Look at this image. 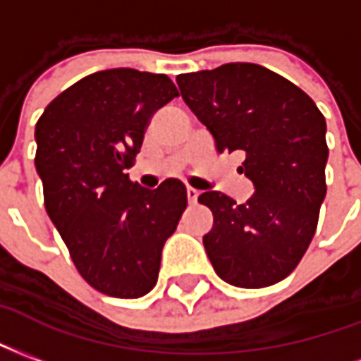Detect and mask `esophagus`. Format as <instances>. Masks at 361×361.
Here are the masks:
<instances>
[{
    "label": "esophagus",
    "mask_w": 361,
    "mask_h": 361,
    "mask_svg": "<svg viewBox=\"0 0 361 361\" xmlns=\"http://www.w3.org/2000/svg\"><path fill=\"white\" fill-rule=\"evenodd\" d=\"M186 196H188V202H190V204H196V202H198L200 192L196 190V188H188V190H186Z\"/></svg>",
    "instance_id": "esophagus-1"
}]
</instances>
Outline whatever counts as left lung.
Wrapping results in <instances>:
<instances>
[{"instance_id":"obj_1","label":"left lung","mask_w":361,"mask_h":361,"mask_svg":"<svg viewBox=\"0 0 361 361\" xmlns=\"http://www.w3.org/2000/svg\"><path fill=\"white\" fill-rule=\"evenodd\" d=\"M177 84L217 152L244 155L238 169L254 184L246 204L217 190L198 198L213 213L204 235L213 269L240 288L275 285L298 265L317 227L327 192L325 117L296 84L254 63L178 75Z\"/></svg>"}]
</instances>
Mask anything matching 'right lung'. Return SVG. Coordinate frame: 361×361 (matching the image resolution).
Instances as JSON below:
<instances>
[{"label":"right lung","instance_id":"right-lung-1","mask_svg":"<svg viewBox=\"0 0 361 361\" xmlns=\"http://www.w3.org/2000/svg\"><path fill=\"white\" fill-rule=\"evenodd\" d=\"M177 96L167 75L99 71L61 92L36 123L47 215L84 281L107 296L154 288L163 244L188 204L178 178L148 190L125 173L149 117Z\"/></svg>","mask_w":361,"mask_h":361}]
</instances>
